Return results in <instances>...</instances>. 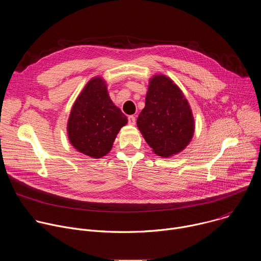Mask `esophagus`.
Wrapping results in <instances>:
<instances>
[{
  "label": "esophagus",
  "instance_id": "obj_1",
  "mask_svg": "<svg viewBox=\"0 0 261 261\" xmlns=\"http://www.w3.org/2000/svg\"><path fill=\"white\" fill-rule=\"evenodd\" d=\"M128 124L130 126H134L135 125V117L134 116H129L128 117Z\"/></svg>",
  "mask_w": 261,
  "mask_h": 261
}]
</instances>
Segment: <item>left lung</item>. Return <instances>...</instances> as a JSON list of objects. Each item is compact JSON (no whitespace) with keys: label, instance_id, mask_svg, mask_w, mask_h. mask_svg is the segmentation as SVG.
Listing matches in <instances>:
<instances>
[{"label":"left lung","instance_id":"obj_1","mask_svg":"<svg viewBox=\"0 0 261 261\" xmlns=\"http://www.w3.org/2000/svg\"><path fill=\"white\" fill-rule=\"evenodd\" d=\"M136 123L153 152L164 158L182 151L191 141L195 127L187 99L165 75L151 79L145 106Z\"/></svg>","mask_w":261,"mask_h":261}]
</instances>
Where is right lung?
Instances as JSON below:
<instances>
[{
	"label": "right lung",
	"mask_w": 261,
	"mask_h": 261,
	"mask_svg": "<svg viewBox=\"0 0 261 261\" xmlns=\"http://www.w3.org/2000/svg\"><path fill=\"white\" fill-rule=\"evenodd\" d=\"M127 117L110 100L105 82L92 79L74 103L68 120V137L76 150L93 158L109 153Z\"/></svg>",
	"instance_id": "obj_1"
}]
</instances>
